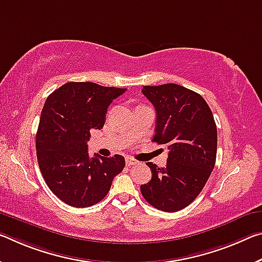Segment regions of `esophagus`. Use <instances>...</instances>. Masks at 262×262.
Here are the masks:
<instances>
[{
    "label": "esophagus",
    "instance_id": "esophagus-1",
    "mask_svg": "<svg viewBox=\"0 0 262 262\" xmlns=\"http://www.w3.org/2000/svg\"><path fill=\"white\" fill-rule=\"evenodd\" d=\"M139 162L136 161V160H134V159H132V157H127L126 159V165L127 167H132V165H135V164H138Z\"/></svg>",
    "mask_w": 262,
    "mask_h": 262
}]
</instances>
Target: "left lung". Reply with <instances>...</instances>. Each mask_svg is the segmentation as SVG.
Here are the masks:
<instances>
[{
    "label": "left lung",
    "instance_id": "1",
    "mask_svg": "<svg viewBox=\"0 0 262 262\" xmlns=\"http://www.w3.org/2000/svg\"><path fill=\"white\" fill-rule=\"evenodd\" d=\"M156 110L152 142L167 144V165L148 162L151 180L141 185L144 199L156 209L176 212L191 204L212 172L217 156V127L202 95L177 84L143 86Z\"/></svg>",
    "mask_w": 262,
    "mask_h": 262
}]
</instances>
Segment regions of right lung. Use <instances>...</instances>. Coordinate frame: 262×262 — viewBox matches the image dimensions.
Instances as JSON below:
<instances>
[{
  "label": "right lung",
  "instance_id": "right-lung-1",
  "mask_svg": "<svg viewBox=\"0 0 262 262\" xmlns=\"http://www.w3.org/2000/svg\"><path fill=\"white\" fill-rule=\"evenodd\" d=\"M126 89L66 82L49 95L36 135L37 160L50 190L66 204L87 207L106 197L124 157L89 156L91 129H101L108 106Z\"/></svg>",
  "mask_w": 262,
  "mask_h": 262
}]
</instances>
